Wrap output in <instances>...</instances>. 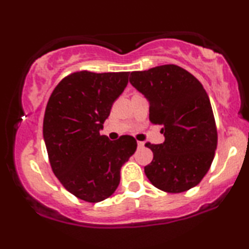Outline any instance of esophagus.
I'll return each mask as SVG.
<instances>
[{
	"label": "esophagus",
	"mask_w": 249,
	"mask_h": 249,
	"mask_svg": "<svg viewBox=\"0 0 249 249\" xmlns=\"http://www.w3.org/2000/svg\"><path fill=\"white\" fill-rule=\"evenodd\" d=\"M137 144H138V146L139 147H142V146H144V142H137Z\"/></svg>",
	"instance_id": "1"
}]
</instances>
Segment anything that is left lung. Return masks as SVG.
<instances>
[{
  "label": "left lung",
  "mask_w": 249,
  "mask_h": 249,
  "mask_svg": "<svg viewBox=\"0 0 249 249\" xmlns=\"http://www.w3.org/2000/svg\"><path fill=\"white\" fill-rule=\"evenodd\" d=\"M130 83L150 102V122L165 142H146L153 160L144 167L153 186L181 193L199 184L212 165L218 131L210 98L198 79L174 64L131 72Z\"/></svg>",
  "instance_id": "left-lung-1"
}]
</instances>
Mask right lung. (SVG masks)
<instances>
[{"label": "right lung", "mask_w": 249, "mask_h": 249, "mask_svg": "<svg viewBox=\"0 0 249 249\" xmlns=\"http://www.w3.org/2000/svg\"><path fill=\"white\" fill-rule=\"evenodd\" d=\"M128 72L76 71L53 89L43 119V137L57 179L88 202L105 200L118 187L121 168L136 152L131 136L108 141L99 133Z\"/></svg>", "instance_id": "add662e5"}]
</instances>
